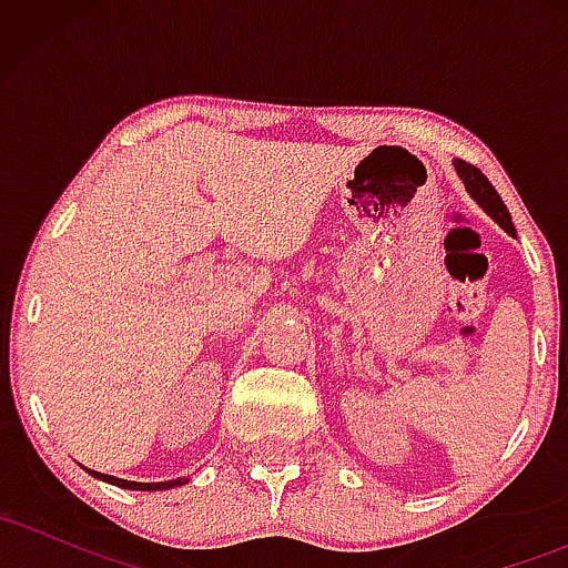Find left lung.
I'll return each instance as SVG.
<instances>
[{
	"label": "left lung",
	"mask_w": 568,
	"mask_h": 568,
	"mask_svg": "<svg viewBox=\"0 0 568 568\" xmlns=\"http://www.w3.org/2000/svg\"><path fill=\"white\" fill-rule=\"evenodd\" d=\"M454 171L462 179V184H465L467 194H470V197L478 202L480 207H484L488 216L497 221L501 230L513 234L515 226H513L510 211H507V207H505V202H501V197L497 194V189L488 184L486 175L480 173L478 168H473L470 162H465V160H454Z\"/></svg>",
	"instance_id": "1"
}]
</instances>
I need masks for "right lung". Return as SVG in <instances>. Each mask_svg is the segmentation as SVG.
<instances>
[{"instance_id": "obj_1", "label": "right lung", "mask_w": 568, "mask_h": 568, "mask_svg": "<svg viewBox=\"0 0 568 568\" xmlns=\"http://www.w3.org/2000/svg\"><path fill=\"white\" fill-rule=\"evenodd\" d=\"M88 470V467H84ZM93 478L98 480H106V484L112 486H120V488H130V491H165V488H175V486H184L189 484V478H175V480H160V484H139V480H125V478H114V475H106V473H95V470H88Z\"/></svg>"}]
</instances>
